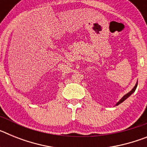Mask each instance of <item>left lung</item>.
<instances>
[{"label":"left lung","instance_id":"obj_1","mask_svg":"<svg viewBox=\"0 0 147 147\" xmlns=\"http://www.w3.org/2000/svg\"><path fill=\"white\" fill-rule=\"evenodd\" d=\"M137 86H138V82L136 83V85H135V87H134V88H133V89H132V90H131V91H129V93H127V94H126V95H124V96H123V97H122V98H121V99L120 101H119V102H118L117 104H116V105H120V104L121 103V102H124V100H126V99H127V98H128V97H129V96H130V95L132 94V93H134V92H135V90H136V88H137Z\"/></svg>","mask_w":147,"mask_h":147}]
</instances>
